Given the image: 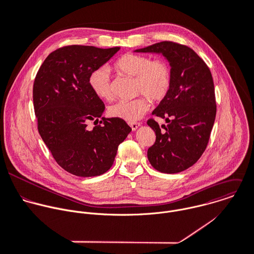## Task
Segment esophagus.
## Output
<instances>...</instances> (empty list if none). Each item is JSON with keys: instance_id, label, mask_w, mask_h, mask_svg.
I'll return each mask as SVG.
<instances>
[{"instance_id": "obj_1", "label": "esophagus", "mask_w": 254, "mask_h": 254, "mask_svg": "<svg viewBox=\"0 0 254 254\" xmlns=\"http://www.w3.org/2000/svg\"><path fill=\"white\" fill-rule=\"evenodd\" d=\"M129 127H131L132 130H136L140 127V124L139 123H131V124H129Z\"/></svg>"}]
</instances>
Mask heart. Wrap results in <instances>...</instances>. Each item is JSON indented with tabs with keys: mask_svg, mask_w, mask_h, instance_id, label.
<instances>
[{
	"mask_svg": "<svg viewBox=\"0 0 254 254\" xmlns=\"http://www.w3.org/2000/svg\"><path fill=\"white\" fill-rule=\"evenodd\" d=\"M115 68L126 76L135 78V94L144 95L152 102L161 101L169 91L172 73L169 64L164 60H151L146 55L127 53L116 61ZM89 86L100 99L112 100L111 74L108 67H100L93 71L89 77ZM146 97L119 101L110 107L109 114L114 118L134 123L148 110L149 101Z\"/></svg>",
	"mask_w": 254,
	"mask_h": 254,
	"instance_id": "heart-1",
	"label": "heart"
}]
</instances>
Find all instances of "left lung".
Listing matches in <instances>:
<instances>
[{
    "label": "left lung",
    "mask_w": 254,
    "mask_h": 254,
    "mask_svg": "<svg viewBox=\"0 0 254 254\" xmlns=\"http://www.w3.org/2000/svg\"><path fill=\"white\" fill-rule=\"evenodd\" d=\"M133 52L156 53L169 63L172 80L167 95L152 115L166 127L149 120L156 140L147 157L156 170L174 174L195 164L205 151L216 119L214 81L209 67L190 47L162 41Z\"/></svg>",
    "instance_id": "obj_1"
}]
</instances>
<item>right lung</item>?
Instances as JSON below:
<instances>
[{"instance_id": "add662e5", "label": "right lung", "mask_w": 254, "mask_h": 254, "mask_svg": "<svg viewBox=\"0 0 254 254\" xmlns=\"http://www.w3.org/2000/svg\"><path fill=\"white\" fill-rule=\"evenodd\" d=\"M119 50L65 46L51 52L36 74L33 106L38 132L56 162L73 175L93 177L107 172L120 143L131 131L123 120H98L105 105L89 86L90 74ZM90 120L101 125L89 130Z\"/></svg>"}]
</instances>
